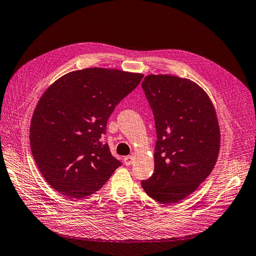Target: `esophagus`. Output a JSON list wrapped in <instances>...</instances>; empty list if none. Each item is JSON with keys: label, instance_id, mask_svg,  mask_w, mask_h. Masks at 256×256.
Segmentation results:
<instances>
[{"label": "esophagus", "instance_id": "34e87169", "mask_svg": "<svg viewBox=\"0 0 256 256\" xmlns=\"http://www.w3.org/2000/svg\"><path fill=\"white\" fill-rule=\"evenodd\" d=\"M134 161V156H128L124 158V164L126 166H130Z\"/></svg>", "mask_w": 256, "mask_h": 256}]
</instances>
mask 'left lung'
Returning a JSON list of instances; mask_svg holds the SVG:
<instances>
[{
    "mask_svg": "<svg viewBox=\"0 0 256 256\" xmlns=\"http://www.w3.org/2000/svg\"><path fill=\"white\" fill-rule=\"evenodd\" d=\"M156 130L154 172L142 180L146 194L173 204L192 194L218 160L220 133L208 94L198 84L168 74H149L142 83Z\"/></svg>",
    "mask_w": 256,
    "mask_h": 256,
    "instance_id": "1",
    "label": "left lung"
}]
</instances>
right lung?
<instances>
[{"label":"right lung","mask_w":256,"mask_h":256,"mask_svg":"<svg viewBox=\"0 0 256 256\" xmlns=\"http://www.w3.org/2000/svg\"><path fill=\"white\" fill-rule=\"evenodd\" d=\"M142 76L86 68L62 76L44 92L31 119L30 146L52 188L68 198H84L100 190L121 166L102 136L116 104Z\"/></svg>","instance_id":"1"}]
</instances>
